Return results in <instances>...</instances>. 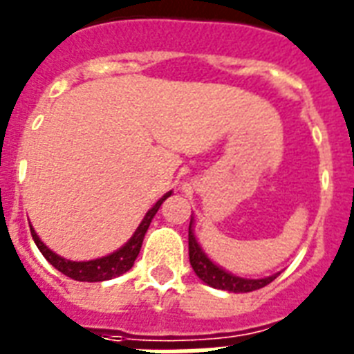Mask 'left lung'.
I'll list each match as a JSON object with an SVG mask.
<instances>
[{
  "label": "left lung",
  "instance_id": "obj_1",
  "mask_svg": "<svg viewBox=\"0 0 354 354\" xmlns=\"http://www.w3.org/2000/svg\"><path fill=\"white\" fill-rule=\"evenodd\" d=\"M194 218L190 220V227H188V254H190V264L196 271V275L201 279L205 284L212 286V288L225 290V292H232V294H248L253 290L264 288L266 284H270L271 281H275L279 273H273L264 279H245V277H238L234 273H229L221 266L208 259V254L203 251L201 243L197 242L196 234H194Z\"/></svg>",
  "mask_w": 354,
  "mask_h": 354
}]
</instances>
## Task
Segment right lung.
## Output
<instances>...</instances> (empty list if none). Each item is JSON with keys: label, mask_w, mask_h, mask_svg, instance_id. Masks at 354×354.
Listing matches in <instances>:
<instances>
[{"label": "right lung", "mask_w": 354, "mask_h": 354, "mask_svg": "<svg viewBox=\"0 0 354 354\" xmlns=\"http://www.w3.org/2000/svg\"><path fill=\"white\" fill-rule=\"evenodd\" d=\"M171 196V192L164 194L160 199H158L155 205H153L149 210L144 216V220L140 221V225L136 227V231L133 232V236L129 238L127 242L123 243L122 248L116 249L114 253L106 254V257H101V259L94 260H81V262H75V260H68L64 257H60L55 251L46 245V243L40 240V236L37 234V231L31 227V234L32 240L37 243V248L40 249V253L46 257L49 264L57 268L60 273H64L66 277H70L73 281H81V282H101V281H109V279H114V277L123 275L125 271H129L133 268L134 260L138 257L140 248H142V242H144V236H146L147 229H149V223L157 214V210L160 208L168 197Z\"/></svg>", "instance_id": "1"}]
</instances>
